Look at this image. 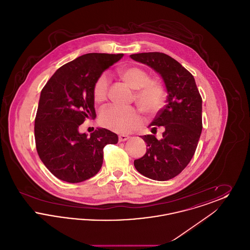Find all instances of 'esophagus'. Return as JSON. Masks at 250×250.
Here are the masks:
<instances>
[{"mask_svg":"<svg viewBox=\"0 0 250 250\" xmlns=\"http://www.w3.org/2000/svg\"><path fill=\"white\" fill-rule=\"evenodd\" d=\"M130 137L128 135H120L119 136V142H125L129 139Z\"/></svg>","mask_w":250,"mask_h":250,"instance_id":"esophagus-1","label":"esophagus"}]
</instances>
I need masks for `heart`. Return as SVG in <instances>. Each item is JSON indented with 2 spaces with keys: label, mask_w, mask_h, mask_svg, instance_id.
Segmentation results:
<instances>
[{
  "label": "heart",
  "mask_w": 250,
  "mask_h": 250,
  "mask_svg": "<svg viewBox=\"0 0 250 250\" xmlns=\"http://www.w3.org/2000/svg\"><path fill=\"white\" fill-rule=\"evenodd\" d=\"M118 72L132 89L137 90L136 100L146 111L154 112L159 108L164 100V89L161 84L150 81L149 74L138 66H124ZM107 89V75H101L93 87V98L96 104L106 100ZM142 121L139 109L124 106H109L104 108L99 116V122L104 127L121 134L134 130Z\"/></svg>",
  "instance_id": "obj_1"
}]
</instances>
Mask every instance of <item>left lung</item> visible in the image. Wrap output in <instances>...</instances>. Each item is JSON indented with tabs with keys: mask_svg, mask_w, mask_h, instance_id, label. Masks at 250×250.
Wrapping results in <instances>:
<instances>
[{
	"mask_svg": "<svg viewBox=\"0 0 250 250\" xmlns=\"http://www.w3.org/2000/svg\"><path fill=\"white\" fill-rule=\"evenodd\" d=\"M131 59L154 69L166 87V105L149 125L152 133L163 126L162 139L143 136L146 153L134 161L136 169L145 177L167 181L188 166L202 134V99L194 77L176 60L160 52L130 55Z\"/></svg>",
	"mask_w": 250,
	"mask_h": 250,
	"instance_id": "left-lung-1",
	"label": "left lung"
}]
</instances>
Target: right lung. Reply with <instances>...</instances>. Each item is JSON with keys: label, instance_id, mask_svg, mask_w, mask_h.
<instances>
[{"label": "right lung", "instance_id": "obj_1", "mask_svg": "<svg viewBox=\"0 0 250 250\" xmlns=\"http://www.w3.org/2000/svg\"><path fill=\"white\" fill-rule=\"evenodd\" d=\"M124 54L87 53L61 66L41 91L35 121L36 150L48 170L67 183L95 176L103 149L118 143L117 134L97 127L88 137L79 127L96 117L93 87Z\"/></svg>", "mask_w": 250, "mask_h": 250}]
</instances>
